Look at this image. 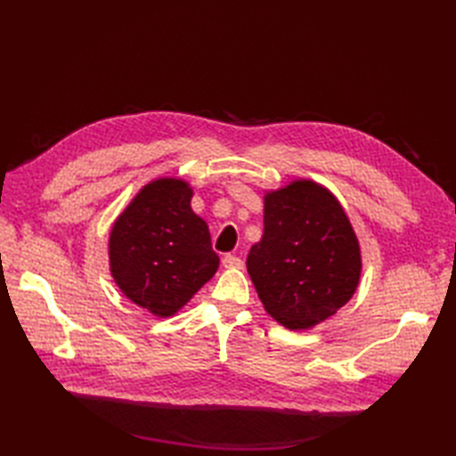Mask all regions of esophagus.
I'll use <instances>...</instances> for the list:
<instances>
[{
  "label": "esophagus",
  "instance_id": "obj_1",
  "mask_svg": "<svg viewBox=\"0 0 456 456\" xmlns=\"http://www.w3.org/2000/svg\"><path fill=\"white\" fill-rule=\"evenodd\" d=\"M223 266H225V268H239L240 270V268L245 266V263L239 256H235V255H225V256H223Z\"/></svg>",
  "mask_w": 456,
  "mask_h": 456
}]
</instances>
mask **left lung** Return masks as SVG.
Returning <instances> with one entry per match:
<instances>
[{
	"label": "left lung",
	"mask_w": 456,
	"mask_h": 456,
	"mask_svg": "<svg viewBox=\"0 0 456 456\" xmlns=\"http://www.w3.org/2000/svg\"><path fill=\"white\" fill-rule=\"evenodd\" d=\"M247 270L270 317L294 331L312 329L356 292L361 245L331 191L294 180L266 191L265 233L250 247Z\"/></svg>",
	"instance_id": "8db88e82"
}]
</instances>
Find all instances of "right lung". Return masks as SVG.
I'll return each mask as SVG.
<instances>
[{"label":"right lung","instance_id":"obj_1","mask_svg":"<svg viewBox=\"0 0 456 456\" xmlns=\"http://www.w3.org/2000/svg\"><path fill=\"white\" fill-rule=\"evenodd\" d=\"M186 180L157 178L142 186L110 233V270L133 304L157 317L186 305L217 273L209 227L191 211Z\"/></svg>","mask_w":456,"mask_h":456}]
</instances>
